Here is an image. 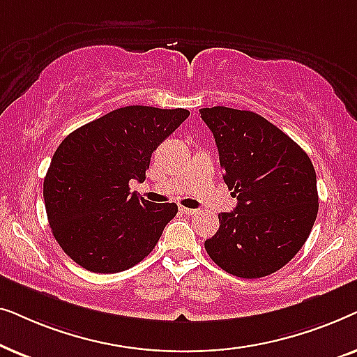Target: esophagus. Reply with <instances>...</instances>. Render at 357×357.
Segmentation results:
<instances>
[{"label": "esophagus", "mask_w": 357, "mask_h": 357, "mask_svg": "<svg viewBox=\"0 0 357 357\" xmlns=\"http://www.w3.org/2000/svg\"><path fill=\"white\" fill-rule=\"evenodd\" d=\"M180 211L183 214H188V216H193V214H197L198 211L197 209H192V208H185V206H180Z\"/></svg>", "instance_id": "1"}]
</instances>
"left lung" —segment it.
Masks as SVG:
<instances>
[{
  "instance_id": "obj_1",
  "label": "left lung",
  "mask_w": 357,
  "mask_h": 357,
  "mask_svg": "<svg viewBox=\"0 0 357 357\" xmlns=\"http://www.w3.org/2000/svg\"><path fill=\"white\" fill-rule=\"evenodd\" d=\"M219 151L224 182L237 198L219 213L204 242L224 271L255 280L281 270L304 245L319 213L317 175L296 141L261 115L213 107L199 110Z\"/></svg>"
}]
</instances>
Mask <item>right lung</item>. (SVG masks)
I'll return each mask as SVG.
<instances>
[{
	"label": "right lung",
	"instance_id": "obj_1",
	"mask_svg": "<svg viewBox=\"0 0 357 357\" xmlns=\"http://www.w3.org/2000/svg\"><path fill=\"white\" fill-rule=\"evenodd\" d=\"M187 109L121 107L66 136L43 180L52 232L63 252L94 273H119L148 257L177 214L130 192L151 154L188 119Z\"/></svg>",
	"mask_w": 357,
	"mask_h": 357
}]
</instances>
